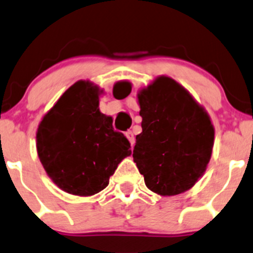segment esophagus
I'll return each mask as SVG.
<instances>
[{
  "instance_id": "obj_1",
  "label": "esophagus",
  "mask_w": 253,
  "mask_h": 253,
  "mask_svg": "<svg viewBox=\"0 0 253 253\" xmlns=\"http://www.w3.org/2000/svg\"><path fill=\"white\" fill-rule=\"evenodd\" d=\"M126 137H127V138H128V141H129V143H131V146H133V144H134V134H133V132H132V131H127L126 132Z\"/></svg>"
}]
</instances>
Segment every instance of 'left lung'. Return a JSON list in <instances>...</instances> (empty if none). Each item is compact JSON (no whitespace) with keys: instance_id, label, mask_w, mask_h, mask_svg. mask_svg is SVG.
Wrapping results in <instances>:
<instances>
[{"instance_id":"8db88e82","label":"left lung","mask_w":253,"mask_h":253,"mask_svg":"<svg viewBox=\"0 0 253 253\" xmlns=\"http://www.w3.org/2000/svg\"><path fill=\"white\" fill-rule=\"evenodd\" d=\"M128 83L115 85L125 97ZM142 132L136 136L133 161L147 188L159 195H176L203 175L214 144V127L203 107L183 86L161 77L138 94Z\"/></svg>"}]
</instances>
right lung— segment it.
Here are the masks:
<instances>
[{"label": "right lung", "instance_id": "obj_1", "mask_svg": "<svg viewBox=\"0 0 253 253\" xmlns=\"http://www.w3.org/2000/svg\"><path fill=\"white\" fill-rule=\"evenodd\" d=\"M131 144L99 110V89L78 82L43 117L37 132L39 159L51 180L74 195H94L109 185L110 176Z\"/></svg>", "mask_w": 253, "mask_h": 253}]
</instances>
